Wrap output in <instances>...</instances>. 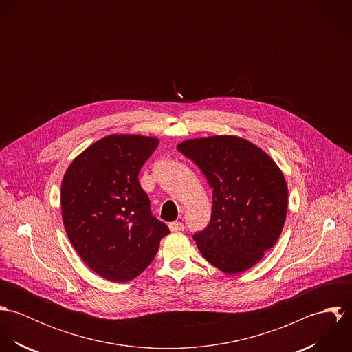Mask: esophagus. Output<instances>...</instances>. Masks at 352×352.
Returning <instances> with one entry per match:
<instances>
[{
    "label": "esophagus",
    "mask_w": 352,
    "mask_h": 352,
    "mask_svg": "<svg viewBox=\"0 0 352 352\" xmlns=\"http://www.w3.org/2000/svg\"><path fill=\"white\" fill-rule=\"evenodd\" d=\"M169 229L172 232H183L184 230V225L182 222H179V221H175V222L169 223Z\"/></svg>",
    "instance_id": "esophagus-1"
}]
</instances>
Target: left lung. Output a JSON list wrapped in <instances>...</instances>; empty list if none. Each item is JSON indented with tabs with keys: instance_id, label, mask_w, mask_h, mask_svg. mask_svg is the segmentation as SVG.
I'll return each instance as SVG.
<instances>
[{
	"instance_id": "left-lung-1",
	"label": "left lung",
	"mask_w": 352,
	"mask_h": 352,
	"mask_svg": "<svg viewBox=\"0 0 352 352\" xmlns=\"http://www.w3.org/2000/svg\"><path fill=\"white\" fill-rule=\"evenodd\" d=\"M212 190L208 225L194 234L204 258L226 274L254 265L283 229L287 186L271 157L251 142L221 135L177 146Z\"/></svg>"
}]
</instances>
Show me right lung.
<instances>
[{"label":"right lung","instance_id":"1","mask_svg":"<svg viewBox=\"0 0 352 352\" xmlns=\"http://www.w3.org/2000/svg\"><path fill=\"white\" fill-rule=\"evenodd\" d=\"M157 146V138L109 135L82 151L63 176L60 207L67 237L85 264L108 280L138 276L170 233L153 217L138 180Z\"/></svg>","mask_w":352,"mask_h":352}]
</instances>
